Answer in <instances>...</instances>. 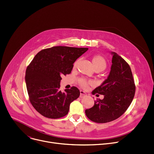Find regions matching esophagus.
Listing matches in <instances>:
<instances>
[{
	"instance_id": "obj_1",
	"label": "esophagus",
	"mask_w": 154,
	"mask_h": 154,
	"mask_svg": "<svg viewBox=\"0 0 154 154\" xmlns=\"http://www.w3.org/2000/svg\"><path fill=\"white\" fill-rule=\"evenodd\" d=\"M85 95H87V94L85 93V91H82V90H80V98H83L84 97H85Z\"/></svg>"
}]
</instances>
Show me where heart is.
<instances>
[{
  "label": "heart",
  "mask_w": 154,
  "mask_h": 154,
  "mask_svg": "<svg viewBox=\"0 0 154 154\" xmlns=\"http://www.w3.org/2000/svg\"><path fill=\"white\" fill-rule=\"evenodd\" d=\"M91 62L95 70H103L107 66V63L105 58L101 55L97 54L91 57ZM79 60H75L74 63V68H75L78 64ZM78 82L81 87L83 88H86L88 87L89 85L91 84L90 82L87 81L85 79H79L78 80Z\"/></svg>",
  "instance_id": "1"
}]
</instances>
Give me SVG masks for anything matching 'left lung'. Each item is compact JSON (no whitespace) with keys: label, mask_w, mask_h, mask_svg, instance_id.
I'll list each match as a JSON object with an SVG mask.
<instances>
[{"label":"left lung","mask_w":154,"mask_h":154,"mask_svg":"<svg viewBox=\"0 0 154 154\" xmlns=\"http://www.w3.org/2000/svg\"><path fill=\"white\" fill-rule=\"evenodd\" d=\"M109 75L100 86L91 92L103 95L97 99L94 106L85 110V115L97 123L114 121L125 113L134 98L136 85L131 67L126 61L116 53H112Z\"/></svg>","instance_id":"8db88e82"}]
</instances>
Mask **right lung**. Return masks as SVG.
Returning <instances> with one entry per match:
<instances>
[{"label":"right lung","instance_id":"right-lung-1","mask_svg":"<svg viewBox=\"0 0 154 154\" xmlns=\"http://www.w3.org/2000/svg\"><path fill=\"white\" fill-rule=\"evenodd\" d=\"M88 50L87 48L54 46L43 49L28 66L25 81L29 100L43 116L57 119L67 115L70 104L80 96L76 87L60 88L61 76L70 74L73 64Z\"/></svg>","mask_w":154,"mask_h":154}]
</instances>
